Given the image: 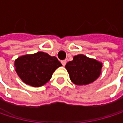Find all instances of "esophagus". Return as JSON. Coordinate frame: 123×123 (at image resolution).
Instances as JSON below:
<instances>
[{"instance_id":"obj_1","label":"esophagus","mask_w":123,"mask_h":123,"mask_svg":"<svg viewBox=\"0 0 123 123\" xmlns=\"http://www.w3.org/2000/svg\"><path fill=\"white\" fill-rule=\"evenodd\" d=\"M61 63H62V65L63 66H65V64H66V61H65V60L61 61Z\"/></svg>"}]
</instances>
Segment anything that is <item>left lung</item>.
<instances>
[{
  "mask_svg": "<svg viewBox=\"0 0 123 123\" xmlns=\"http://www.w3.org/2000/svg\"><path fill=\"white\" fill-rule=\"evenodd\" d=\"M102 63L84 55L74 56L65 65L71 81L78 86H85L94 82L100 75Z\"/></svg>",
  "mask_w": 123,
  "mask_h": 123,
  "instance_id": "obj_1",
  "label": "left lung"
}]
</instances>
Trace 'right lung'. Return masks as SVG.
Masks as SVG:
<instances>
[{
  "mask_svg": "<svg viewBox=\"0 0 123 123\" xmlns=\"http://www.w3.org/2000/svg\"><path fill=\"white\" fill-rule=\"evenodd\" d=\"M61 65L57 58L43 52L25 55L15 61L18 76L25 83L33 87L45 85L50 80L54 71Z\"/></svg>",
  "mask_w": 123,
  "mask_h": 123,
  "instance_id": "obj_1",
  "label": "right lung"
}]
</instances>
